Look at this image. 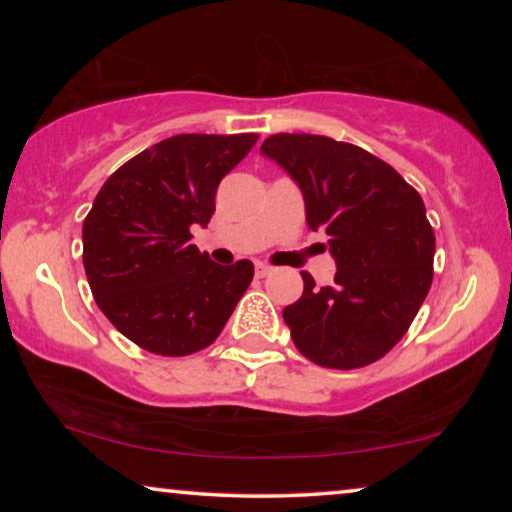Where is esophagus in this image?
Masks as SVG:
<instances>
[{
  "mask_svg": "<svg viewBox=\"0 0 512 512\" xmlns=\"http://www.w3.org/2000/svg\"><path fill=\"white\" fill-rule=\"evenodd\" d=\"M270 272H272L270 265H265V263H256V277H268Z\"/></svg>",
  "mask_w": 512,
  "mask_h": 512,
  "instance_id": "1",
  "label": "esophagus"
}]
</instances>
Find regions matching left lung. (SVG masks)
<instances>
[{
	"label": "left lung",
	"instance_id": "1",
	"mask_svg": "<svg viewBox=\"0 0 512 512\" xmlns=\"http://www.w3.org/2000/svg\"><path fill=\"white\" fill-rule=\"evenodd\" d=\"M261 153L284 167L305 200L312 230H326L338 272L314 286L310 272L284 307L293 345L324 368L382 359L408 331L433 279L436 237L419 193L394 167L321 135H272Z\"/></svg>",
	"mask_w": 512,
	"mask_h": 512
}]
</instances>
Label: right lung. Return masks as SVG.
<instances>
[{
    "label": "right lung",
    "mask_w": 512,
    "mask_h": 512,
    "mask_svg": "<svg viewBox=\"0 0 512 512\" xmlns=\"http://www.w3.org/2000/svg\"><path fill=\"white\" fill-rule=\"evenodd\" d=\"M258 135H174L118 167L83 221V268L95 303L125 338L188 356L219 338L254 263L219 265L191 244L214 214L221 179Z\"/></svg>",
    "instance_id": "1"
}]
</instances>
